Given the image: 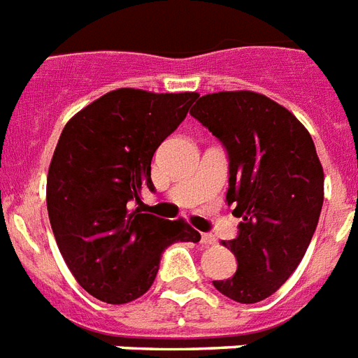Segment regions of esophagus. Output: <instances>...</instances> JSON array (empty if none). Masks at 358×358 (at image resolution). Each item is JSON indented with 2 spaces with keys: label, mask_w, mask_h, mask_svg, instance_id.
Here are the masks:
<instances>
[{
  "label": "esophagus",
  "mask_w": 358,
  "mask_h": 358,
  "mask_svg": "<svg viewBox=\"0 0 358 358\" xmlns=\"http://www.w3.org/2000/svg\"><path fill=\"white\" fill-rule=\"evenodd\" d=\"M216 244V238H214L213 234H201V245L208 248V245Z\"/></svg>",
  "instance_id": "1"
}]
</instances>
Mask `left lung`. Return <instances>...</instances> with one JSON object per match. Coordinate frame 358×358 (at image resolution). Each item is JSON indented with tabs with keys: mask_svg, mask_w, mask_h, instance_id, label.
I'll use <instances>...</instances> for the list:
<instances>
[{
	"mask_svg": "<svg viewBox=\"0 0 358 358\" xmlns=\"http://www.w3.org/2000/svg\"><path fill=\"white\" fill-rule=\"evenodd\" d=\"M229 155L227 203L240 218L227 244L238 268L218 292L257 303L279 290L301 262L324 205V168L305 125L251 90L207 94L190 110Z\"/></svg>",
	"mask_w": 358,
	"mask_h": 358,
	"instance_id": "left-lung-1",
	"label": "left lung"
}]
</instances>
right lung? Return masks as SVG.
Segmentation results:
<instances>
[{"mask_svg":"<svg viewBox=\"0 0 358 358\" xmlns=\"http://www.w3.org/2000/svg\"><path fill=\"white\" fill-rule=\"evenodd\" d=\"M196 92L118 88L64 125L45 185L50 224L66 266L90 296L124 305L155 281L162 251L199 242L196 229L145 213L151 159L196 101Z\"/></svg>","mask_w":358,"mask_h":358,"instance_id":"right-lung-1","label":"right lung"}]
</instances>
